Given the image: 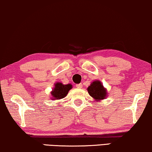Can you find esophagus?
Masks as SVG:
<instances>
[{
	"label": "esophagus",
	"instance_id": "1",
	"mask_svg": "<svg viewBox=\"0 0 152 152\" xmlns=\"http://www.w3.org/2000/svg\"><path fill=\"white\" fill-rule=\"evenodd\" d=\"M76 87H77V88H82V87H83L82 83H80V84H77L76 85Z\"/></svg>",
	"mask_w": 152,
	"mask_h": 152
}]
</instances>
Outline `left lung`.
I'll use <instances>...</instances> for the list:
<instances>
[{"label": "left lung", "instance_id": "8db88e82", "mask_svg": "<svg viewBox=\"0 0 152 152\" xmlns=\"http://www.w3.org/2000/svg\"><path fill=\"white\" fill-rule=\"evenodd\" d=\"M87 91L90 96L92 97L96 101H100L107 97V89L104 88L102 83L98 80L93 81L87 87Z\"/></svg>", "mask_w": 152, "mask_h": 152}]
</instances>
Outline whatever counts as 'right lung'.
I'll return each instance as SVG.
<instances>
[{
	"label": "right lung",
	"instance_id": "1",
	"mask_svg": "<svg viewBox=\"0 0 152 152\" xmlns=\"http://www.w3.org/2000/svg\"><path fill=\"white\" fill-rule=\"evenodd\" d=\"M72 88V84L64 85L61 82L54 83V87L51 91V99L61 100L67 95L69 91Z\"/></svg>",
	"mask_w": 152,
	"mask_h": 152
}]
</instances>
